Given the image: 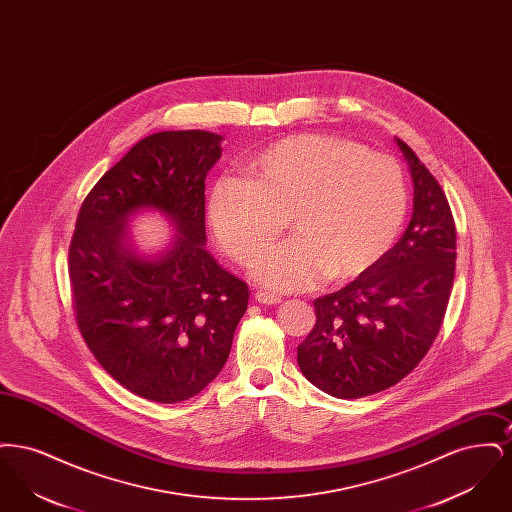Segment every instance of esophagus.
<instances>
[{
    "instance_id": "1",
    "label": "esophagus",
    "mask_w": 512,
    "mask_h": 512,
    "mask_svg": "<svg viewBox=\"0 0 512 512\" xmlns=\"http://www.w3.org/2000/svg\"><path fill=\"white\" fill-rule=\"evenodd\" d=\"M255 301L263 303V305H278V303H282V297L270 292H257L255 293Z\"/></svg>"
}]
</instances>
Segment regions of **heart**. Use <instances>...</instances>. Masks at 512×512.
Returning <instances> with one entry per match:
<instances>
[{
	"mask_svg": "<svg viewBox=\"0 0 512 512\" xmlns=\"http://www.w3.org/2000/svg\"><path fill=\"white\" fill-rule=\"evenodd\" d=\"M399 163L338 136L301 134L263 149L245 182L222 178L209 194V220L226 253L249 267L291 219L294 238L253 267L259 284L295 292L347 280L378 263L407 215Z\"/></svg>",
	"mask_w": 512,
	"mask_h": 512,
	"instance_id": "b5f03b06",
	"label": "heart"
}]
</instances>
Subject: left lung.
I'll list each match as a JSON object with an SVG mask.
<instances>
[{
  "instance_id": "8db88e82",
  "label": "left lung",
  "mask_w": 512,
  "mask_h": 512,
  "mask_svg": "<svg viewBox=\"0 0 512 512\" xmlns=\"http://www.w3.org/2000/svg\"><path fill=\"white\" fill-rule=\"evenodd\" d=\"M413 176V217L401 240L349 286L315 299L317 322L297 365L318 390L359 399L388 390L438 338L455 278L457 230L438 180L395 138Z\"/></svg>"
}]
</instances>
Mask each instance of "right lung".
I'll return each mask as SVG.
<instances>
[{
  "instance_id": "1",
  "label": "right lung",
  "mask_w": 512,
  "mask_h": 512,
  "mask_svg": "<svg viewBox=\"0 0 512 512\" xmlns=\"http://www.w3.org/2000/svg\"><path fill=\"white\" fill-rule=\"evenodd\" d=\"M222 136L167 130L132 147L86 195L69 245L76 324L126 390L180 403L205 390L230 355L249 290L205 249V178ZM153 208L179 236L155 258L140 256L125 226Z\"/></svg>"
}]
</instances>
